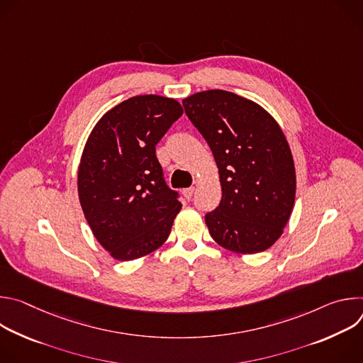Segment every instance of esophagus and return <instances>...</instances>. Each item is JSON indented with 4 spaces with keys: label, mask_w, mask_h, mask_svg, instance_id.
Returning <instances> with one entry per match:
<instances>
[{
    "label": "esophagus",
    "mask_w": 363,
    "mask_h": 363,
    "mask_svg": "<svg viewBox=\"0 0 363 363\" xmlns=\"http://www.w3.org/2000/svg\"><path fill=\"white\" fill-rule=\"evenodd\" d=\"M194 191H195V188H186V189H184L182 191V195H184V198L186 199V201H189L191 198H192V195H194Z\"/></svg>",
    "instance_id": "34e87169"
}]
</instances>
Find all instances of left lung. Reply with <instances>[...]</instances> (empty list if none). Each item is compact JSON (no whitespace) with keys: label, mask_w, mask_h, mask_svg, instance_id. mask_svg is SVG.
Wrapping results in <instances>:
<instances>
[{"label":"left lung","mask_w":363,"mask_h":363,"mask_svg":"<svg viewBox=\"0 0 363 363\" xmlns=\"http://www.w3.org/2000/svg\"><path fill=\"white\" fill-rule=\"evenodd\" d=\"M182 105L218 167L221 202L205 216L211 237L237 254L270 248L296 198L294 162L279 123L255 101L220 89L195 93Z\"/></svg>","instance_id":"obj_1"}]
</instances>
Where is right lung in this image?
<instances>
[{"instance_id": "1", "label": "right lung", "mask_w": 363, "mask_h": 363, "mask_svg": "<svg viewBox=\"0 0 363 363\" xmlns=\"http://www.w3.org/2000/svg\"><path fill=\"white\" fill-rule=\"evenodd\" d=\"M182 113L175 99L135 96L103 115L87 138L79 199L93 235L116 260H136L169 237L182 203L165 184L155 146Z\"/></svg>"}]
</instances>
